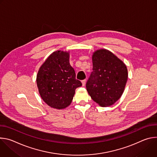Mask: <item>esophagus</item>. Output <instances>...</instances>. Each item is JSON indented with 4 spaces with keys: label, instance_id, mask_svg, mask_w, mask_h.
<instances>
[{
    "label": "esophagus",
    "instance_id": "34e87169",
    "mask_svg": "<svg viewBox=\"0 0 157 157\" xmlns=\"http://www.w3.org/2000/svg\"><path fill=\"white\" fill-rule=\"evenodd\" d=\"M86 82V79H84V80L82 81V86H85Z\"/></svg>",
    "mask_w": 157,
    "mask_h": 157
}]
</instances>
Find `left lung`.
I'll use <instances>...</instances> for the list:
<instances>
[{
    "label": "left lung",
    "instance_id": "8db88e82",
    "mask_svg": "<svg viewBox=\"0 0 157 157\" xmlns=\"http://www.w3.org/2000/svg\"><path fill=\"white\" fill-rule=\"evenodd\" d=\"M92 59L93 72L86 82L87 91L100 106L113 105L124 93L128 79L127 66L105 49L96 51Z\"/></svg>",
    "mask_w": 157,
    "mask_h": 157
}]
</instances>
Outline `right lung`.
Segmentation results:
<instances>
[{"label":"right lung","mask_w":157,"mask_h":157,"mask_svg":"<svg viewBox=\"0 0 157 157\" xmlns=\"http://www.w3.org/2000/svg\"><path fill=\"white\" fill-rule=\"evenodd\" d=\"M69 59V52H53L41 66L36 76L41 98L49 106L56 109L70 105L75 89L82 86L81 82L76 79Z\"/></svg>","instance_id":"right-lung-1"}]
</instances>
